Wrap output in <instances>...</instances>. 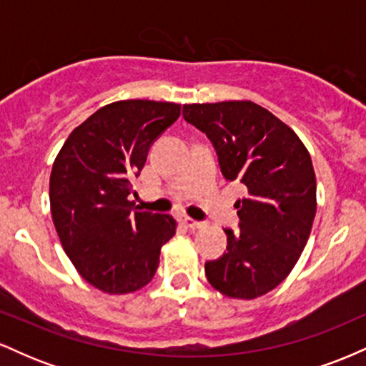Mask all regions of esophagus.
<instances>
[{"label":"esophagus","instance_id":"esophagus-1","mask_svg":"<svg viewBox=\"0 0 366 366\" xmlns=\"http://www.w3.org/2000/svg\"><path fill=\"white\" fill-rule=\"evenodd\" d=\"M180 222H182V224L186 227H189V229H201V227H204L203 222H197L191 217H182V218H180Z\"/></svg>","mask_w":366,"mask_h":366}]
</instances>
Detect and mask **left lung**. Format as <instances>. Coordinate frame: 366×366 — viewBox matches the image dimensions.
Segmentation results:
<instances>
[{"label": "left lung", "instance_id": "8db88e82", "mask_svg": "<svg viewBox=\"0 0 366 366\" xmlns=\"http://www.w3.org/2000/svg\"><path fill=\"white\" fill-rule=\"evenodd\" d=\"M184 119L215 146L222 174L247 197L236 203L239 232L225 229L227 253L204 264L213 289L254 300L291 274L317 213L312 157L297 134L253 102L184 104Z\"/></svg>", "mask_w": 366, "mask_h": 366}]
</instances>
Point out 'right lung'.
Returning a JSON list of instances; mask_svg holds the SVG:
<instances>
[{
    "mask_svg": "<svg viewBox=\"0 0 366 366\" xmlns=\"http://www.w3.org/2000/svg\"><path fill=\"white\" fill-rule=\"evenodd\" d=\"M179 115L177 103H110L75 127L54 158V229L75 270L104 294H129L149 284L159 249L175 236L174 217L136 212L129 196L149 146Z\"/></svg>",
    "mask_w": 366,
    "mask_h": 366,
    "instance_id": "1",
    "label": "right lung"
}]
</instances>
